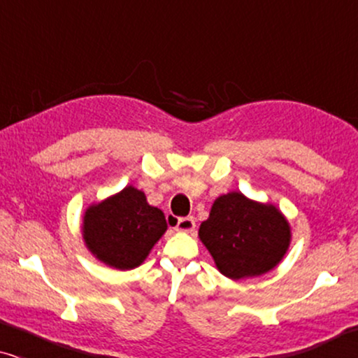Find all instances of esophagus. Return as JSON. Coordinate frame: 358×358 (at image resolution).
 <instances>
[{
	"label": "esophagus",
	"instance_id": "1",
	"mask_svg": "<svg viewBox=\"0 0 358 358\" xmlns=\"http://www.w3.org/2000/svg\"><path fill=\"white\" fill-rule=\"evenodd\" d=\"M169 220H171V217H169ZM194 228H195L194 217L179 218L178 222H176V229H179V231H194Z\"/></svg>",
	"mask_w": 358,
	"mask_h": 358
}]
</instances>
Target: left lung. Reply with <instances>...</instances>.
Listing matches in <instances>:
<instances>
[{
	"instance_id": "8db88e82",
	"label": "left lung",
	"mask_w": 358,
	"mask_h": 358,
	"mask_svg": "<svg viewBox=\"0 0 358 358\" xmlns=\"http://www.w3.org/2000/svg\"><path fill=\"white\" fill-rule=\"evenodd\" d=\"M199 236L223 275L243 278L261 275L280 262L290 243V228L273 205L231 192L215 200Z\"/></svg>"
}]
</instances>
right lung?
Instances as JSON below:
<instances>
[{"instance_id":"obj_1","label":"right lung","mask_w":358,"mask_h":358,"mask_svg":"<svg viewBox=\"0 0 358 358\" xmlns=\"http://www.w3.org/2000/svg\"><path fill=\"white\" fill-rule=\"evenodd\" d=\"M164 231V213L148 205L145 194L131 185L87 208L83 227L91 252L122 271L140 266Z\"/></svg>"}]
</instances>
